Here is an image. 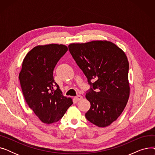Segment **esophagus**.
Here are the masks:
<instances>
[{"label":"esophagus","mask_w":155,"mask_h":155,"mask_svg":"<svg viewBox=\"0 0 155 155\" xmlns=\"http://www.w3.org/2000/svg\"><path fill=\"white\" fill-rule=\"evenodd\" d=\"M83 99V97L82 95H78L75 97V99L77 101H80L81 99Z\"/></svg>","instance_id":"1"}]
</instances>
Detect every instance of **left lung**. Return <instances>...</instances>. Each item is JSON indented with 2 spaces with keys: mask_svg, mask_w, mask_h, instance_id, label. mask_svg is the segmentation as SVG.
Returning a JSON list of instances; mask_svg holds the SVG:
<instances>
[{
  "mask_svg": "<svg viewBox=\"0 0 155 155\" xmlns=\"http://www.w3.org/2000/svg\"><path fill=\"white\" fill-rule=\"evenodd\" d=\"M68 49L91 85L85 96L91 103L86 119L99 127L109 126L123 112L129 97L126 54L107 41L72 43Z\"/></svg>",
  "mask_w": 155,
  "mask_h": 155,
  "instance_id": "8db88e82",
  "label": "left lung"
}]
</instances>
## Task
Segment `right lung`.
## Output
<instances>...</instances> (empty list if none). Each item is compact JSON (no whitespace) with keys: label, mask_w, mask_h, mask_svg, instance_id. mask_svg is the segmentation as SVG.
Here are the masks:
<instances>
[{"label":"right lung","mask_w":155,"mask_h":155,"mask_svg":"<svg viewBox=\"0 0 155 155\" xmlns=\"http://www.w3.org/2000/svg\"><path fill=\"white\" fill-rule=\"evenodd\" d=\"M68 51L63 45L37 46L24 58L19 79L24 99L43 123L51 124L62 118L72 99L63 95L53 78L57 63Z\"/></svg>","instance_id":"1"}]
</instances>
